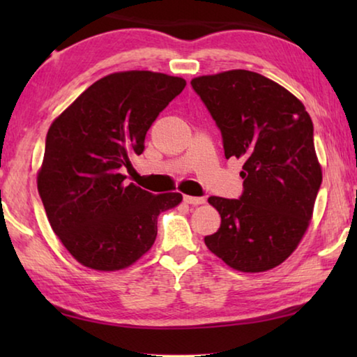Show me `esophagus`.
Wrapping results in <instances>:
<instances>
[{
	"label": "esophagus",
	"mask_w": 357,
	"mask_h": 357,
	"mask_svg": "<svg viewBox=\"0 0 357 357\" xmlns=\"http://www.w3.org/2000/svg\"><path fill=\"white\" fill-rule=\"evenodd\" d=\"M184 203L192 204V206H197V204H203L204 198L202 197H190V195H184Z\"/></svg>",
	"instance_id": "1"
}]
</instances>
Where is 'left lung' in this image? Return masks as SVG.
Instances as JSON below:
<instances>
[{
  "label": "left lung",
  "mask_w": 357,
  "mask_h": 357,
  "mask_svg": "<svg viewBox=\"0 0 357 357\" xmlns=\"http://www.w3.org/2000/svg\"><path fill=\"white\" fill-rule=\"evenodd\" d=\"M190 84L219 126L227 159L244 160L239 200L208 198L222 222L204 244L241 273L273 269L304 238L323 181L310 114L257 72L227 70Z\"/></svg>",
  "instance_id": "obj_1"
}]
</instances>
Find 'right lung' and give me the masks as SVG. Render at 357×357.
Returning a JSON list of instances; mask_svg holds the SVG:
<instances>
[{
    "label": "right lung",
    "instance_id": "add662e5",
    "mask_svg": "<svg viewBox=\"0 0 357 357\" xmlns=\"http://www.w3.org/2000/svg\"><path fill=\"white\" fill-rule=\"evenodd\" d=\"M184 86V78L160 72H114L52 123L38 190L53 231L80 264L129 268L153 247L159 214L183 202L178 192L128 184L121 170L143 153L151 124Z\"/></svg>",
    "mask_w": 357,
    "mask_h": 357
}]
</instances>
